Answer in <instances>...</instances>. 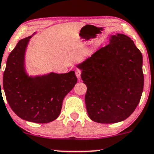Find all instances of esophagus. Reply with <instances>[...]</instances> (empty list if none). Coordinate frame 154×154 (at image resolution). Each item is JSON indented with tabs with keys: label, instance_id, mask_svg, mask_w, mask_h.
<instances>
[{
	"label": "esophagus",
	"instance_id": "esophagus-1",
	"mask_svg": "<svg viewBox=\"0 0 154 154\" xmlns=\"http://www.w3.org/2000/svg\"><path fill=\"white\" fill-rule=\"evenodd\" d=\"M81 73H82V71H81L80 69H79V68H77V69H75V75L77 76V77L78 79L80 78Z\"/></svg>",
	"mask_w": 154,
	"mask_h": 154
}]
</instances>
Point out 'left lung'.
I'll return each mask as SVG.
<instances>
[{
    "mask_svg": "<svg viewBox=\"0 0 154 154\" xmlns=\"http://www.w3.org/2000/svg\"><path fill=\"white\" fill-rule=\"evenodd\" d=\"M142 63L141 52L133 40L117 34L77 66L87 87L85 100L91 120L116 123L134 112L143 88Z\"/></svg>",
    "mask_w": 154,
    "mask_h": 154,
    "instance_id": "8db88e82",
    "label": "left lung"
}]
</instances>
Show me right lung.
Here are the masks:
<instances>
[{
  "mask_svg": "<svg viewBox=\"0 0 154 154\" xmlns=\"http://www.w3.org/2000/svg\"><path fill=\"white\" fill-rule=\"evenodd\" d=\"M30 38L20 40L10 53L3 73V89L10 106L19 117L49 123L60 115L64 98L77 79L74 71L28 77L24 70V54Z\"/></svg>",
  "mask_w": 154,
  "mask_h": 154,
  "instance_id": "add662e5",
  "label": "right lung"
}]
</instances>
